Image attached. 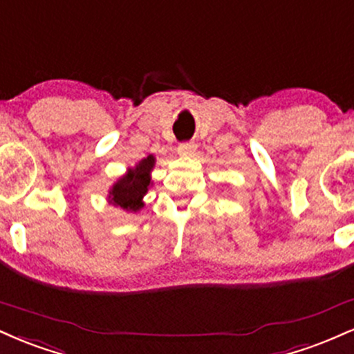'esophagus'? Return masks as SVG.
<instances>
[{"instance_id":"1","label":"esophagus","mask_w":354,"mask_h":354,"mask_svg":"<svg viewBox=\"0 0 354 354\" xmlns=\"http://www.w3.org/2000/svg\"><path fill=\"white\" fill-rule=\"evenodd\" d=\"M196 150V145L191 143V142H185V143H180V147H178V153L183 156L186 155H191Z\"/></svg>"}]
</instances>
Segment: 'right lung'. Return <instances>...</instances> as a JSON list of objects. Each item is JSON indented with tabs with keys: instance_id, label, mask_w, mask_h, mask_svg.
Listing matches in <instances>:
<instances>
[{
	"instance_id": "add662e5",
	"label": "right lung",
	"mask_w": 354,
	"mask_h": 354,
	"mask_svg": "<svg viewBox=\"0 0 354 354\" xmlns=\"http://www.w3.org/2000/svg\"><path fill=\"white\" fill-rule=\"evenodd\" d=\"M153 165H155V158L150 155L142 163H138L135 169H130L110 191V203L117 204L127 211H138L143 206L142 198L150 186V174L148 173Z\"/></svg>"
}]
</instances>
